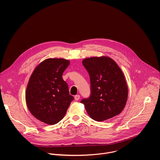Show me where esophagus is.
Instances as JSON below:
<instances>
[{"mask_svg": "<svg viewBox=\"0 0 160 160\" xmlns=\"http://www.w3.org/2000/svg\"><path fill=\"white\" fill-rule=\"evenodd\" d=\"M80 95H76V96H75V101H78V100L80 99Z\"/></svg>", "mask_w": 160, "mask_h": 160, "instance_id": "obj_1", "label": "esophagus"}]
</instances>
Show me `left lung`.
<instances>
[{"mask_svg":"<svg viewBox=\"0 0 160 160\" xmlns=\"http://www.w3.org/2000/svg\"><path fill=\"white\" fill-rule=\"evenodd\" d=\"M82 64L90 76L91 94L80 102L89 117L101 122L119 115L128 98V87L120 68L106 56L88 58Z\"/></svg>","mask_w":160,"mask_h":160,"instance_id":"obj_1","label":"left lung"}]
</instances>
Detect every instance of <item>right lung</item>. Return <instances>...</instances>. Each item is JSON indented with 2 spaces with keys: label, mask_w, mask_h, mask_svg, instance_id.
<instances>
[{
  "label": "right lung",
  "mask_w": 160,
  "mask_h": 160,
  "mask_svg": "<svg viewBox=\"0 0 160 160\" xmlns=\"http://www.w3.org/2000/svg\"><path fill=\"white\" fill-rule=\"evenodd\" d=\"M70 61L49 58L33 72L26 90L27 107L32 115L49 125H54L64 117L73 97L62 78Z\"/></svg>",
  "instance_id": "add662e5"
}]
</instances>
